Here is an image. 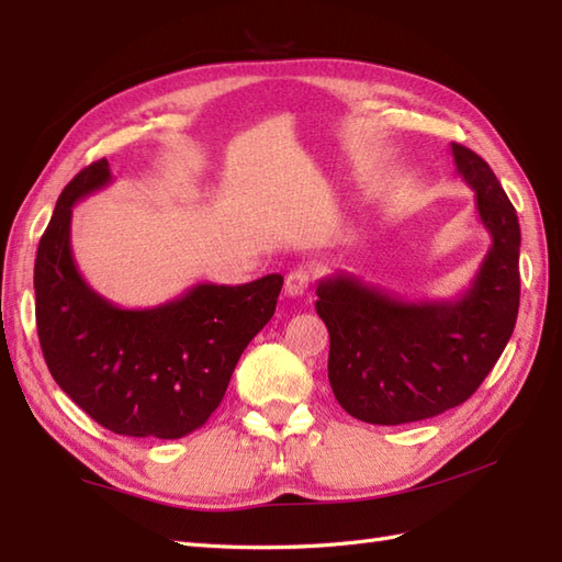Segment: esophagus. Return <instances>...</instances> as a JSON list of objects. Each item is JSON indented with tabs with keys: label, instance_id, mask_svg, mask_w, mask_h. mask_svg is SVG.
<instances>
[{
	"label": "esophagus",
	"instance_id": "34e87169",
	"mask_svg": "<svg viewBox=\"0 0 562 562\" xmlns=\"http://www.w3.org/2000/svg\"><path fill=\"white\" fill-rule=\"evenodd\" d=\"M308 288H312V270L306 268H296L288 274V280H284V294L292 296V300H296V296H304L308 292Z\"/></svg>",
	"mask_w": 562,
	"mask_h": 562
}]
</instances>
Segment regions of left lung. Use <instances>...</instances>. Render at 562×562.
I'll return each mask as SVG.
<instances>
[{"instance_id": "obj_1", "label": "left lung", "mask_w": 562, "mask_h": 562, "mask_svg": "<svg viewBox=\"0 0 562 562\" xmlns=\"http://www.w3.org/2000/svg\"><path fill=\"white\" fill-rule=\"evenodd\" d=\"M451 154L493 238L469 290L451 302H403L345 272L316 288L330 336V389L362 423L427 420L469 401L517 324V210L479 154L457 142Z\"/></svg>"}]
</instances>
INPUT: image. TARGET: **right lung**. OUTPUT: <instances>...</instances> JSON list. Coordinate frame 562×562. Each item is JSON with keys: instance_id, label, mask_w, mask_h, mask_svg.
<instances>
[{"instance_id": "add662e5", "label": "right lung", "mask_w": 562, "mask_h": 562, "mask_svg": "<svg viewBox=\"0 0 562 562\" xmlns=\"http://www.w3.org/2000/svg\"><path fill=\"white\" fill-rule=\"evenodd\" d=\"M111 183L109 161L81 169L59 193L35 256V324L57 386L125 437L178 439L207 423L246 345L278 306L282 274L190 288L151 308H121L75 266L71 207Z\"/></svg>"}]
</instances>
